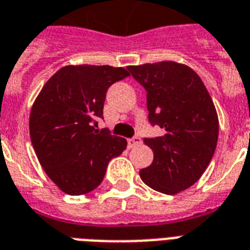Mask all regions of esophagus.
<instances>
[{
    "label": "esophagus",
    "mask_w": 250,
    "mask_h": 250,
    "mask_svg": "<svg viewBox=\"0 0 250 250\" xmlns=\"http://www.w3.org/2000/svg\"><path fill=\"white\" fill-rule=\"evenodd\" d=\"M127 143H128V147L132 148L135 146H138V144L142 143V139H140L139 136H134V138H131V139L127 140Z\"/></svg>",
    "instance_id": "esophagus-1"
}]
</instances>
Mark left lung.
<instances>
[{"label": "left lung", "instance_id": "8db88e82", "mask_svg": "<svg viewBox=\"0 0 250 250\" xmlns=\"http://www.w3.org/2000/svg\"><path fill=\"white\" fill-rule=\"evenodd\" d=\"M127 68L147 91L149 125L164 130L143 139L153 162L140 177L166 195L184 191L204 173L217 144L219 119L209 92L186 64L167 61Z\"/></svg>", "mask_w": 250, "mask_h": 250}]
</instances>
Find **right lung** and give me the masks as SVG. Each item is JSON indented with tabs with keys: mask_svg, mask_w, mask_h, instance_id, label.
<instances>
[{
	"mask_svg": "<svg viewBox=\"0 0 250 250\" xmlns=\"http://www.w3.org/2000/svg\"><path fill=\"white\" fill-rule=\"evenodd\" d=\"M130 73L112 66H66L40 92L30 112L31 144L47 176L68 195L95 189L111 159L119 156L127 140L98 130L111 84Z\"/></svg>",
	"mask_w": 250,
	"mask_h": 250,
	"instance_id": "1",
	"label": "right lung"
}]
</instances>
